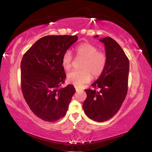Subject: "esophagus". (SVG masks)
<instances>
[{
	"label": "esophagus",
	"mask_w": 152,
	"mask_h": 152,
	"mask_svg": "<svg viewBox=\"0 0 152 152\" xmlns=\"http://www.w3.org/2000/svg\"><path fill=\"white\" fill-rule=\"evenodd\" d=\"M75 89H76V91H79V89H78V88H77V87H76Z\"/></svg>",
	"instance_id": "esophagus-1"
}]
</instances>
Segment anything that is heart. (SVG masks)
Returning <instances> with one entry per match:
<instances>
[{
  "instance_id": "heart-1",
  "label": "heart",
  "mask_w": 152,
  "mask_h": 152,
  "mask_svg": "<svg viewBox=\"0 0 152 152\" xmlns=\"http://www.w3.org/2000/svg\"><path fill=\"white\" fill-rule=\"evenodd\" d=\"M78 57L84 59L80 70H74L67 74L66 80L68 83L79 87L89 82L91 79H96L102 75L105 70L107 58L104 52L99 51L97 47L86 42L76 48ZM72 56L69 50H66L61 58V64L64 69L70 70L72 67Z\"/></svg>"
}]
</instances>
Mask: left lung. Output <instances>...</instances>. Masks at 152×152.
<instances>
[{"label":"left lung","mask_w":152,"mask_h":152,"mask_svg":"<svg viewBox=\"0 0 152 152\" xmlns=\"http://www.w3.org/2000/svg\"><path fill=\"white\" fill-rule=\"evenodd\" d=\"M94 37H98L96 35ZM105 45L107 64L102 75L85 91L87 97L83 109L88 117L97 122H104L117 113L128 91L129 61L124 50L110 37L100 39Z\"/></svg>","instance_id":"left-lung-1"}]
</instances>
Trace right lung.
Wrapping results in <instances>:
<instances>
[{"instance_id": "obj_1", "label": "right lung", "mask_w": 152, "mask_h": 152, "mask_svg": "<svg viewBox=\"0 0 152 152\" xmlns=\"http://www.w3.org/2000/svg\"><path fill=\"white\" fill-rule=\"evenodd\" d=\"M78 40L77 35H47L37 41L21 62V88L34 113L55 122L66 115L76 91L72 85L61 87L66 78L61 58Z\"/></svg>"}]
</instances>
